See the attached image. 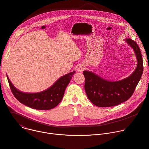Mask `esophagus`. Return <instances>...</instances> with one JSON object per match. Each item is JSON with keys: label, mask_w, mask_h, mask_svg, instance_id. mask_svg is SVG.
Here are the masks:
<instances>
[{"label": "esophagus", "mask_w": 149, "mask_h": 149, "mask_svg": "<svg viewBox=\"0 0 149 149\" xmlns=\"http://www.w3.org/2000/svg\"><path fill=\"white\" fill-rule=\"evenodd\" d=\"M85 69H86V67H85L84 65H79V68H78V70H79V71H81V72L83 71Z\"/></svg>", "instance_id": "1"}]
</instances>
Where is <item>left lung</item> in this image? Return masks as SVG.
Here are the masks:
<instances>
[{
  "label": "left lung",
  "mask_w": 149,
  "mask_h": 149,
  "mask_svg": "<svg viewBox=\"0 0 149 149\" xmlns=\"http://www.w3.org/2000/svg\"><path fill=\"white\" fill-rule=\"evenodd\" d=\"M125 41L133 49L137 61L136 69L130 76L120 81H110L92 72L83 71L87 95L90 101L98 107H113L128 100L132 96L143 74V58L139 47L131 39H127Z\"/></svg>",
  "instance_id": "1"
}]
</instances>
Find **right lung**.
Instances as JSON below:
<instances>
[{
  "mask_svg": "<svg viewBox=\"0 0 149 149\" xmlns=\"http://www.w3.org/2000/svg\"><path fill=\"white\" fill-rule=\"evenodd\" d=\"M75 71L59 78L48 89L38 93H25L17 90L7 76L10 90L21 103L33 109L48 110L55 107L62 100L65 90Z\"/></svg>",
  "mask_w": 149,
  "mask_h": 149,
  "instance_id": "obj_1",
  "label": "right lung"
}]
</instances>
